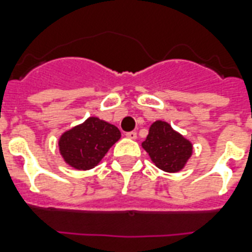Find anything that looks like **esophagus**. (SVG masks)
I'll return each mask as SVG.
<instances>
[{"instance_id":"1","label":"esophagus","mask_w":252,"mask_h":252,"mask_svg":"<svg viewBox=\"0 0 252 252\" xmlns=\"http://www.w3.org/2000/svg\"><path fill=\"white\" fill-rule=\"evenodd\" d=\"M126 137L130 138V140H136V138H137V133H136L134 130H132V132H128V133H126Z\"/></svg>"}]
</instances>
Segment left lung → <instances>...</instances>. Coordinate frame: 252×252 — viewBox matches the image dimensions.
<instances>
[{"instance_id": "1", "label": "left lung", "mask_w": 252, "mask_h": 252, "mask_svg": "<svg viewBox=\"0 0 252 252\" xmlns=\"http://www.w3.org/2000/svg\"><path fill=\"white\" fill-rule=\"evenodd\" d=\"M141 145L154 165L166 172L183 170L193 150L189 140L162 120H157L150 126L149 134Z\"/></svg>"}]
</instances>
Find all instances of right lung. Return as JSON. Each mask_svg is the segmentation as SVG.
Masks as SVG:
<instances>
[{
	"instance_id": "right-lung-1",
	"label": "right lung",
	"mask_w": 252,
	"mask_h": 252,
	"mask_svg": "<svg viewBox=\"0 0 252 252\" xmlns=\"http://www.w3.org/2000/svg\"><path fill=\"white\" fill-rule=\"evenodd\" d=\"M122 137L120 130L110 123L91 116L73 126L59 138V149L65 163L76 170L95 167L110 148Z\"/></svg>"
}]
</instances>
